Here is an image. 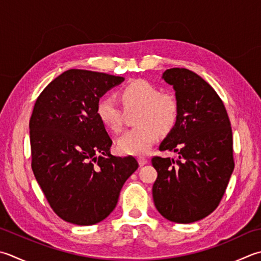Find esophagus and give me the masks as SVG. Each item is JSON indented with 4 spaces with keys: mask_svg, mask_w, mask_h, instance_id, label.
I'll use <instances>...</instances> for the list:
<instances>
[{
    "mask_svg": "<svg viewBox=\"0 0 261 261\" xmlns=\"http://www.w3.org/2000/svg\"><path fill=\"white\" fill-rule=\"evenodd\" d=\"M138 163H139L140 166H144L148 163V160L145 157H138Z\"/></svg>",
    "mask_w": 261,
    "mask_h": 261,
    "instance_id": "esophagus-1",
    "label": "esophagus"
}]
</instances>
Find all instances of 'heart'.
I'll return each mask as SVG.
<instances>
[{"instance_id":"1","label":"heart","mask_w":261,"mask_h":261,"mask_svg":"<svg viewBox=\"0 0 261 261\" xmlns=\"http://www.w3.org/2000/svg\"><path fill=\"white\" fill-rule=\"evenodd\" d=\"M120 98L125 110H139L136 116L139 126L126 131L117 140V150L123 155H145L160 140L161 132H168L175 125L177 100L144 79L126 84L120 90ZM96 115L107 130L117 134L123 127V112L111 97H101L97 101Z\"/></svg>"}]
</instances>
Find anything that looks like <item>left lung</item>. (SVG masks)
<instances>
[{
    "label": "left lung",
    "mask_w": 261,
    "mask_h": 261,
    "mask_svg": "<svg viewBox=\"0 0 261 261\" xmlns=\"http://www.w3.org/2000/svg\"><path fill=\"white\" fill-rule=\"evenodd\" d=\"M175 90L178 116L160 150L178 160L154 157V203L162 216L189 224L205 218L221 202L234 170L231 122L222 99L200 75L173 68L163 73Z\"/></svg>",
    "instance_id": "8db88e82"
}]
</instances>
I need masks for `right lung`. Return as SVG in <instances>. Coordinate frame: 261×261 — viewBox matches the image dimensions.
Masks as SVG:
<instances>
[{
	"label": "right lung",
	"instance_id": "obj_1",
	"mask_svg": "<svg viewBox=\"0 0 261 261\" xmlns=\"http://www.w3.org/2000/svg\"><path fill=\"white\" fill-rule=\"evenodd\" d=\"M123 76L71 69L46 86L29 122L34 175L56 215L94 225L113 212L135 157L111 154L112 139L96 115L100 97Z\"/></svg>",
	"mask_w": 261,
	"mask_h": 261
}]
</instances>
